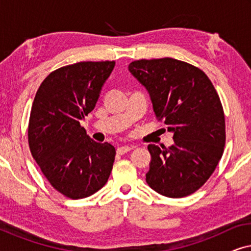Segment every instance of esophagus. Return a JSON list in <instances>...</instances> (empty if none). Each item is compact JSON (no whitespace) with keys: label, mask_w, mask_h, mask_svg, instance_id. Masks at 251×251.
I'll use <instances>...</instances> for the list:
<instances>
[{"label":"esophagus","mask_w":251,"mask_h":251,"mask_svg":"<svg viewBox=\"0 0 251 251\" xmlns=\"http://www.w3.org/2000/svg\"><path fill=\"white\" fill-rule=\"evenodd\" d=\"M131 150H133L132 146H126V145H125V146L119 147L116 152H118V154H120V155H123V154L130 152V151H131Z\"/></svg>","instance_id":"obj_1"}]
</instances>
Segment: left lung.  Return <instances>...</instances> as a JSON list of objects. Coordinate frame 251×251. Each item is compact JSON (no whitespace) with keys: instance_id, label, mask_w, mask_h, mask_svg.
Instances as JSON below:
<instances>
[{"instance_id":"left-lung-1","label":"left lung","mask_w":251,"mask_h":251,"mask_svg":"<svg viewBox=\"0 0 251 251\" xmlns=\"http://www.w3.org/2000/svg\"><path fill=\"white\" fill-rule=\"evenodd\" d=\"M129 72L149 91L157 120L174 133V145L151 144V188L168 198L187 197L214 173L225 146L221 99L200 68L174 58L132 61Z\"/></svg>"}]
</instances>
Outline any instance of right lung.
Wrapping results in <instances>:
<instances>
[{"label": "right lung", "mask_w": 251, "mask_h": 251, "mask_svg": "<svg viewBox=\"0 0 251 251\" xmlns=\"http://www.w3.org/2000/svg\"><path fill=\"white\" fill-rule=\"evenodd\" d=\"M115 61H81L53 71L41 83L28 123L30 153L65 197H90L107 183L114 146L87 135L81 120L92 109Z\"/></svg>", "instance_id": "right-lung-1"}]
</instances>
